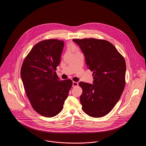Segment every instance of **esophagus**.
<instances>
[{"instance_id":"34e87169","label":"esophagus","mask_w":146,"mask_h":146,"mask_svg":"<svg viewBox=\"0 0 146 146\" xmlns=\"http://www.w3.org/2000/svg\"><path fill=\"white\" fill-rule=\"evenodd\" d=\"M78 86V83L77 82H73L72 86H73V88H74V87H76V86Z\"/></svg>"}]
</instances>
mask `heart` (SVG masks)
Segmentation results:
<instances>
[{
	"mask_svg": "<svg viewBox=\"0 0 146 146\" xmlns=\"http://www.w3.org/2000/svg\"><path fill=\"white\" fill-rule=\"evenodd\" d=\"M70 48L72 49V50H74V49H76V47L74 45H71L70 46Z\"/></svg>",
	"mask_w": 146,
	"mask_h": 146,
	"instance_id": "b5f03b06",
	"label": "heart"
}]
</instances>
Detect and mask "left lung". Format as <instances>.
Masks as SVG:
<instances>
[{"label":"left lung","instance_id":"1","mask_svg":"<svg viewBox=\"0 0 146 146\" xmlns=\"http://www.w3.org/2000/svg\"><path fill=\"white\" fill-rule=\"evenodd\" d=\"M88 68L93 72V84L80 82V97L84 112L94 118L104 117L118 102L125 85L124 58L110 42L95 38L79 39Z\"/></svg>","mask_w":146,"mask_h":146}]
</instances>
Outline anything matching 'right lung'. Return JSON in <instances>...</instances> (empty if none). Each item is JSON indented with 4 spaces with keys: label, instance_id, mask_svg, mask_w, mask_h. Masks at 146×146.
Wrapping results in <instances>:
<instances>
[{
    "label": "right lung",
    "instance_id": "right-lung-1",
    "mask_svg": "<svg viewBox=\"0 0 146 146\" xmlns=\"http://www.w3.org/2000/svg\"><path fill=\"white\" fill-rule=\"evenodd\" d=\"M64 42L45 40L36 44L24 60L21 76L33 108L42 116L55 117L62 110L73 82L60 80L56 73Z\"/></svg>",
    "mask_w": 146,
    "mask_h": 146
}]
</instances>
